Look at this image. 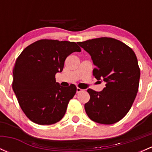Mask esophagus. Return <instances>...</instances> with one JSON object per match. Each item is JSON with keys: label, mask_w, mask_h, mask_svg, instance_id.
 I'll use <instances>...</instances> for the list:
<instances>
[{"label": "esophagus", "mask_w": 152, "mask_h": 152, "mask_svg": "<svg viewBox=\"0 0 152 152\" xmlns=\"http://www.w3.org/2000/svg\"><path fill=\"white\" fill-rule=\"evenodd\" d=\"M82 91H83V90H82V89L79 88V87H77V88H76V93H81V92H82Z\"/></svg>", "instance_id": "obj_1"}]
</instances>
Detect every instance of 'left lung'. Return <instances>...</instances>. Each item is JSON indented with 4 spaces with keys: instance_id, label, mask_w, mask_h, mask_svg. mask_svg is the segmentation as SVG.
<instances>
[{
    "instance_id": "8db88e82",
    "label": "left lung",
    "mask_w": 152,
    "mask_h": 152,
    "mask_svg": "<svg viewBox=\"0 0 152 152\" xmlns=\"http://www.w3.org/2000/svg\"><path fill=\"white\" fill-rule=\"evenodd\" d=\"M91 56L93 73L106 87L96 92L88 89L90 99L85 104L88 117L102 124H113L128 113L138 91L140 67L132 49L120 40L100 37L78 42Z\"/></svg>"
}]
</instances>
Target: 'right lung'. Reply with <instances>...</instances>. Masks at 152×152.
Wrapping results in <instances>:
<instances>
[{"mask_svg": "<svg viewBox=\"0 0 152 152\" xmlns=\"http://www.w3.org/2000/svg\"><path fill=\"white\" fill-rule=\"evenodd\" d=\"M81 51L77 43L39 39L19 55L13 69L12 89L29 120L40 125L57 123L65 115L67 104L76 94L73 84L62 87L55 75L62 72L66 58Z\"/></svg>", "mask_w": 152, "mask_h": 152, "instance_id": "1", "label": "right lung"}]
</instances>
